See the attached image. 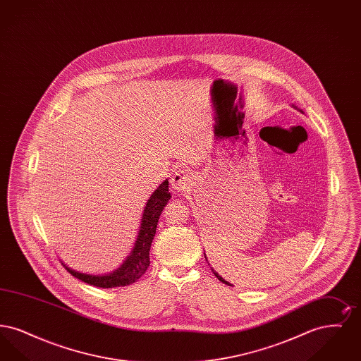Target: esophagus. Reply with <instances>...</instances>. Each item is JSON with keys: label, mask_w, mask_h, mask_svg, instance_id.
Wrapping results in <instances>:
<instances>
[{"label": "esophagus", "mask_w": 361, "mask_h": 361, "mask_svg": "<svg viewBox=\"0 0 361 361\" xmlns=\"http://www.w3.org/2000/svg\"><path fill=\"white\" fill-rule=\"evenodd\" d=\"M171 184H172V188L176 189V190L185 192L192 185V178H190L188 172L180 169V171H176V172L173 173Z\"/></svg>", "instance_id": "esophagus-1"}]
</instances>
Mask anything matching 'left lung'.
<instances>
[{
  "mask_svg": "<svg viewBox=\"0 0 361 361\" xmlns=\"http://www.w3.org/2000/svg\"><path fill=\"white\" fill-rule=\"evenodd\" d=\"M204 256H206V255H204ZM211 271H212V274H214V275L216 276V277L219 279V281H222V283H224V284H227V286H231V284H228V283H227V281L224 280V277H221V276L218 275V274H216V272H215V271H214L212 268H211Z\"/></svg>",
  "mask_w": 361,
  "mask_h": 361,
  "instance_id": "8db88e82",
  "label": "left lung"
}]
</instances>
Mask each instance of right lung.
I'll list each match as a JSON object with an SVG mask.
<instances>
[{
	"label": "right lung",
	"mask_w": 361,
	"mask_h": 361,
	"mask_svg": "<svg viewBox=\"0 0 361 361\" xmlns=\"http://www.w3.org/2000/svg\"><path fill=\"white\" fill-rule=\"evenodd\" d=\"M169 199H171L169 181L166 180L157 188V190H154V193L152 195V197L149 199L147 204L145 207L135 247L116 272L106 276H90L78 274L68 268L66 265L63 267L68 269L70 275L94 287L114 288V287H124V286L133 284L146 272L147 267L150 265L149 253H150L152 242L154 240L157 224L164 207L168 204Z\"/></svg>",
	"instance_id": "obj_1"
}]
</instances>
